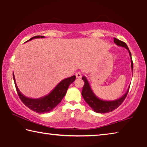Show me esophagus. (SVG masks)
Instances as JSON below:
<instances>
[{"instance_id": "esophagus-1", "label": "esophagus", "mask_w": 147, "mask_h": 147, "mask_svg": "<svg viewBox=\"0 0 147 147\" xmlns=\"http://www.w3.org/2000/svg\"><path fill=\"white\" fill-rule=\"evenodd\" d=\"M75 75H76L77 78H80L81 77H82V73H81V72H80V71L77 72V73L75 74Z\"/></svg>"}]
</instances>
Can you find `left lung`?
Wrapping results in <instances>:
<instances>
[{
  "label": "left lung",
  "mask_w": 147,
  "mask_h": 147,
  "mask_svg": "<svg viewBox=\"0 0 147 147\" xmlns=\"http://www.w3.org/2000/svg\"><path fill=\"white\" fill-rule=\"evenodd\" d=\"M114 43H115L117 45L124 47L129 52V54H130V58H131V67L133 71V61L132 59H131V54L129 50L128 47L125 43L121 41L119 39L114 38ZM82 79L84 81V86L83 87L82 91V95L83 98L85 101L88 103V105L91 107L92 109L94 111H95L96 113H108L110 111H113L114 109L117 108L118 107L123 103L124 99L126 98L127 94L128 93L129 88L128 89L127 91L126 92L123 96H122L121 98H119L117 100H101L99 98L96 96L93 91H92V89L91 88L90 84H89V82L87 80L86 77L85 76H82Z\"/></svg>",
  "instance_id": "left-lung-1"
}]
</instances>
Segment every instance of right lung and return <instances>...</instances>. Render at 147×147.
Wrapping results in <instances>:
<instances>
[{"label": "right lung", "mask_w": 147, "mask_h": 147, "mask_svg": "<svg viewBox=\"0 0 147 147\" xmlns=\"http://www.w3.org/2000/svg\"><path fill=\"white\" fill-rule=\"evenodd\" d=\"M43 36H34L28 40L27 41H31L33 39L36 38H44ZM26 41V42H27ZM13 78L16 86V88L20 99L23 102L24 105L26 106L32 111H36L39 113H48L49 111L53 110L58 104L60 102L62 99L64 97L67 93V91L73 82L75 80L76 76L67 78L61 80L54 89L49 94L39 98H28L21 93L19 89L17 88L16 84V79H15L14 74L13 73Z\"/></svg>", "instance_id": "add662e5"}]
</instances>
